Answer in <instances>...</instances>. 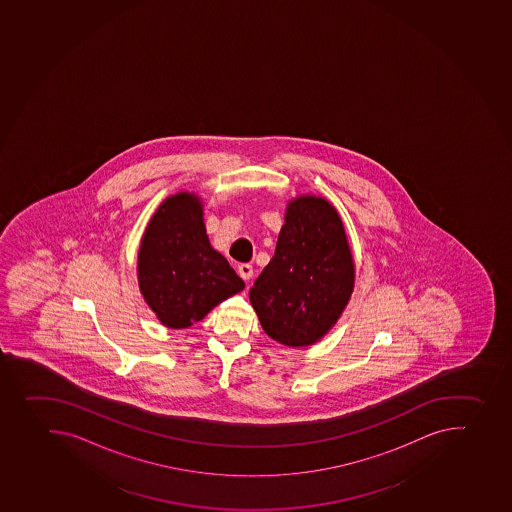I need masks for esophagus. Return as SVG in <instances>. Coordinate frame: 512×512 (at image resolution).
<instances>
[{"label":"esophagus","instance_id":"34e87169","mask_svg":"<svg viewBox=\"0 0 512 512\" xmlns=\"http://www.w3.org/2000/svg\"><path fill=\"white\" fill-rule=\"evenodd\" d=\"M238 274H240L243 281H249V279L253 277V266H249V264H240V266H238Z\"/></svg>","mask_w":512,"mask_h":512}]
</instances>
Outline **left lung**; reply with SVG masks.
Instances as JSON below:
<instances>
[{
  "label": "left lung",
  "mask_w": 512,
  "mask_h": 512,
  "mask_svg": "<svg viewBox=\"0 0 512 512\" xmlns=\"http://www.w3.org/2000/svg\"><path fill=\"white\" fill-rule=\"evenodd\" d=\"M355 259L340 213L327 198L287 202L276 253L249 291L264 332L291 348L322 340L355 291Z\"/></svg>",
  "instance_id": "1"
}]
</instances>
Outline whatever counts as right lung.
I'll return each instance as SVG.
<instances>
[{
	"mask_svg": "<svg viewBox=\"0 0 512 512\" xmlns=\"http://www.w3.org/2000/svg\"><path fill=\"white\" fill-rule=\"evenodd\" d=\"M138 286L164 327L189 328L244 282L208 240L195 192L167 197L149 220L138 251Z\"/></svg>",
	"mask_w": 512,
	"mask_h": 512,
	"instance_id": "1",
	"label": "right lung"
}]
</instances>
